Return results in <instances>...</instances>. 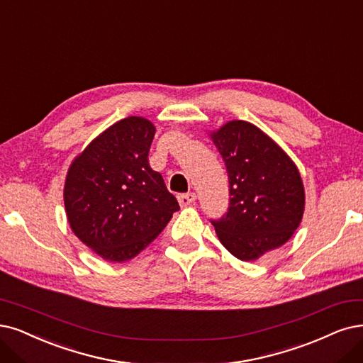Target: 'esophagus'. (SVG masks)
Returning a JSON list of instances; mask_svg holds the SVG:
<instances>
[{"label":"esophagus","instance_id":"obj_1","mask_svg":"<svg viewBox=\"0 0 363 363\" xmlns=\"http://www.w3.org/2000/svg\"><path fill=\"white\" fill-rule=\"evenodd\" d=\"M196 199H197V196L194 193H186V194H179L178 196V202L182 208H185V206H190L191 203H194Z\"/></svg>","mask_w":363,"mask_h":363}]
</instances>
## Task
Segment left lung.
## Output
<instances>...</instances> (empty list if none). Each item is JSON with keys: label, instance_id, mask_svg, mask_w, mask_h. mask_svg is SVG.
Wrapping results in <instances>:
<instances>
[{"label": "left lung", "instance_id": "obj_1", "mask_svg": "<svg viewBox=\"0 0 363 363\" xmlns=\"http://www.w3.org/2000/svg\"><path fill=\"white\" fill-rule=\"evenodd\" d=\"M209 138L220 151L230 186L225 217L212 221L224 248L254 262L284 245L305 211V190L294 161L264 131L233 119Z\"/></svg>", "mask_w": 363, "mask_h": 363}]
</instances>
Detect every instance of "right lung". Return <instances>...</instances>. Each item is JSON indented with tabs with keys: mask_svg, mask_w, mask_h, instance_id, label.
Segmentation results:
<instances>
[{
	"mask_svg": "<svg viewBox=\"0 0 363 363\" xmlns=\"http://www.w3.org/2000/svg\"><path fill=\"white\" fill-rule=\"evenodd\" d=\"M150 119L128 116L92 139L67 170L64 206L72 232L106 262L136 257L179 205L147 154Z\"/></svg>",
	"mask_w": 363,
	"mask_h": 363,
	"instance_id": "right-lung-1",
	"label": "right lung"
}]
</instances>
